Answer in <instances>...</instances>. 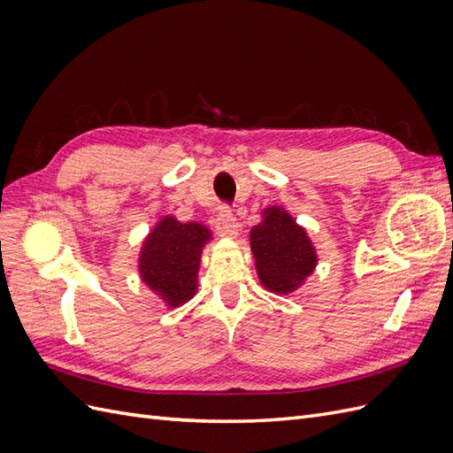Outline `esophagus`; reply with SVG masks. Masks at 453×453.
Returning a JSON list of instances; mask_svg holds the SVG:
<instances>
[{"mask_svg":"<svg viewBox=\"0 0 453 453\" xmlns=\"http://www.w3.org/2000/svg\"><path fill=\"white\" fill-rule=\"evenodd\" d=\"M217 230H219V234H221L223 238H236L238 236L236 217L232 215V211L228 208H223L221 211H219Z\"/></svg>","mask_w":453,"mask_h":453,"instance_id":"1","label":"esophagus"}]
</instances>
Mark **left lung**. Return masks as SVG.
<instances>
[{
	"label": "left lung",
	"instance_id": "obj_1",
	"mask_svg": "<svg viewBox=\"0 0 453 453\" xmlns=\"http://www.w3.org/2000/svg\"><path fill=\"white\" fill-rule=\"evenodd\" d=\"M260 215L263 221L250 230L258 281L270 293L291 295L318 266V250L283 205H268Z\"/></svg>",
	"mask_w": 453,
	"mask_h": 453
}]
</instances>
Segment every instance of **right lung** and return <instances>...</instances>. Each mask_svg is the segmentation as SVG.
Listing matches in <instances>:
<instances>
[{"label":"right lung","mask_w":453,"mask_h":453,"mask_svg":"<svg viewBox=\"0 0 453 453\" xmlns=\"http://www.w3.org/2000/svg\"><path fill=\"white\" fill-rule=\"evenodd\" d=\"M211 240V230L205 225L162 215L142 242L140 280L166 308L187 304L198 291L202 251Z\"/></svg>","instance_id":"1"}]
</instances>
